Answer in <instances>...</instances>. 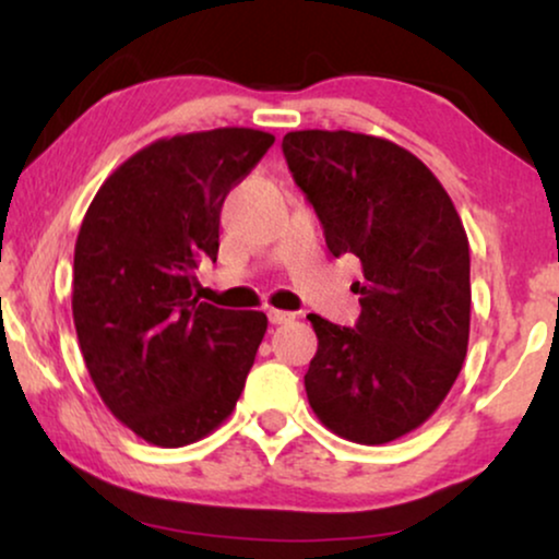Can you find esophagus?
<instances>
[{"mask_svg": "<svg viewBox=\"0 0 559 559\" xmlns=\"http://www.w3.org/2000/svg\"><path fill=\"white\" fill-rule=\"evenodd\" d=\"M266 318H270L272 325H287V323H293L297 316H295V312H287V310H270V312H266Z\"/></svg>", "mask_w": 559, "mask_h": 559, "instance_id": "esophagus-1", "label": "esophagus"}]
</instances>
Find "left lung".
Returning <instances> with one entry per match:
<instances>
[{"instance_id": "8db88e82", "label": "left lung", "mask_w": 559, "mask_h": 559, "mask_svg": "<svg viewBox=\"0 0 559 559\" xmlns=\"http://www.w3.org/2000/svg\"><path fill=\"white\" fill-rule=\"evenodd\" d=\"M333 257L364 270L354 328L308 316L318 354L310 407L341 438L381 445L425 423L461 373L471 331V251L453 201L400 144L338 129L282 140Z\"/></svg>"}]
</instances>
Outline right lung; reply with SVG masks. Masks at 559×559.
Returning <instances> with one entry per match:
<instances>
[{
    "label": "right lung",
    "mask_w": 559,
    "mask_h": 559,
    "mask_svg": "<svg viewBox=\"0 0 559 559\" xmlns=\"http://www.w3.org/2000/svg\"><path fill=\"white\" fill-rule=\"evenodd\" d=\"M274 136L224 127L152 142L114 170L83 218L73 323L111 415L182 448L231 415L266 333L257 310L198 302V264L218 257L221 205Z\"/></svg>",
    "instance_id": "add662e5"
}]
</instances>
